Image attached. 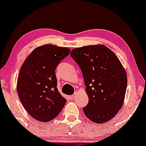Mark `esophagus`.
Listing matches in <instances>:
<instances>
[{"mask_svg": "<svg viewBox=\"0 0 146 146\" xmlns=\"http://www.w3.org/2000/svg\"><path fill=\"white\" fill-rule=\"evenodd\" d=\"M74 97H75V94H73V95H71V96H70V99L71 100L74 99Z\"/></svg>", "mask_w": 146, "mask_h": 146, "instance_id": "obj_1", "label": "esophagus"}]
</instances>
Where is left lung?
Listing matches in <instances>:
<instances>
[{"label": "left lung", "instance_id": "left-lung-1", "mask_svg": "<svg viewBox=\"0 0 146 146\" xmlns=\"http://www.w3.org/2000/svg\"><path fill=\"white\" fill-rule=\"evenodd\" d=\"M70 55L81 68L89 98L83 108L84 114L96 123L109 121L125 99L127 78L121 63L104 45L73 49Z\"/></svg>", "mask_w": 146, "mask_h": 146}]
</instances>
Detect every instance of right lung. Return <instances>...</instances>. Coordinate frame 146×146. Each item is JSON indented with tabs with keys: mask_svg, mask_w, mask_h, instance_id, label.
Segmentation results:
<instances>
[{
	"mask_svg": "<svg viewBox=\"0 0 146 146\" xmlns=\"http://www.w3.org/2000/svg\"><path fill=\"white\" fill-rule=\"evenodd\" d=\"M68 47L44 45L35 48L21 66L17 80V92L29 115L47 122L58 115L67 100L57 89L55 70L70 54Z\"/></svg>",
	"mask_w": 146,
	"mask_h": 146,
	"instance_id": "add662e5",
	"label": "right lung"
}]
</instances>
